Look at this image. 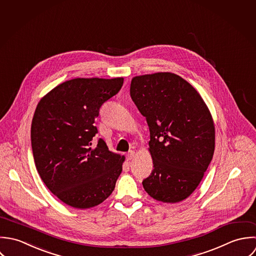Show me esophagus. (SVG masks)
<instances>
[{"instance_id": "1", "label": "esophagus", "mask_w": 256, "mask_h": 256, "mask_svg": "<svg viewBox=\"0 0 256 256\" xmlns=\"http://www.w3.org/2000/svg\"><path fill=\"white\" fill-rule=\"evenodd\" d=\"M134 155H136V152H134V150L128 152V154H126V158H128V160H132V159L134 157Z\"/></svg>"}]
</instances>
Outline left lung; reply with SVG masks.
Masks as SVG:
<instances>
[{
    "label": "left lung",
    "mask_w": 256,
    "mask_h": 256,
    "mask_svg": "<svg viewBox=\"0 0 256 256\" xmlns=\"http://www.w3.org/2000/svg\"><path fill=\"white\" fill-rule=\"evenodd\" d=\"M130 97L150 132L154 170L142 181L144 190L163 203L185 200L214 155V126L206 104L191 84L169 72L134 77Z\"/></svg>",
    "instance_id": "obj_1"
}]
</instances>
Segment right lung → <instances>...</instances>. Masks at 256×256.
<instances>
[{"label": "right lung", "mask_w": 256, "mask_h": 256, "mask_svg": "<svg viewBox=\"0 0 256 256\" xmlns=\"http://www.w3.org/2000/svg\"><path fill=\"white\" fill-rule=\"evenodd\" d=\"M124 78H76L38 102L30 140L38 172L59 200L76 208L104 202L114 191L124 156L108 150L94 126L102 104L118 93Z\"/></svg>", "instance_id": "1"}]
</instances>
